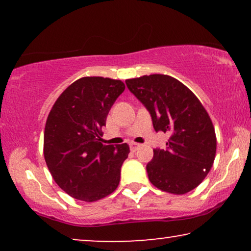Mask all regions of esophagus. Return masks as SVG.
<instances>
[{"instance_id": "esophagus-1", "label": "esophagus", "mask_w": 251, "mask_h": 251, "mask_svg": "<svg viewBox=\"0 0 251 251\" xmlns=\"http://www.w3.org/2000/svg\"><path fill=\"white\" fill-rule=\"evenodd\" d=\"M140 146V144H137V143H130V150L133 151L135 152L136 150H138V147Z\"/></svg>"}]
</instances>
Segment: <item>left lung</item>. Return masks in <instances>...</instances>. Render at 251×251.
<instances>
[{
  "instance_id": "left-lung-1",
  "label": "left lung",
  "mask_w": 251,
  "mask_h": 251,
  "mask_svg": "<svg viewBox=\"0 0 251 251\" xmlns=\"http://www.w3.org/2000/svg\"><path fill=\"white\" fill-rule=\"evenodd\" d=\"M130 91L152 116L155 131L169 132L166 150H153L149 179L171 194H185L202 183L214 164L215 128L197 96L169 75L152 74L126 80Z\"/></svg>"
}]
</instances>
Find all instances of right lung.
<instances>
[{"label":"right lung","instance_id":"add662e5","mask_svg":"<svg viewBox=\"0 0 251 251\" xmlns=\"http://www.w3.org/2000/svg\"><path fill=\"white\" fill-rule=\"evenodd\" d=\"M122 81L85 76L65 89L48 115L43 153L53 180L72 198L94 202L120 183L128 144L104 145L101 128L125 91Z\"/></svg>","mask_w":251,"mask_h":251}]
</instances>
